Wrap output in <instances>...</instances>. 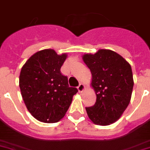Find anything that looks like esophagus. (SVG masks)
I'll use <instances>...</instances> for the list:
<instances>
[{"instance_id":"obj_1","label":"esophagus","mask_w":150,"mask_h":150,"mask_svg":"<svg viewBox=\"0 0 150 150\" xmlns=\"http://www.w3.org/2000/svg\"><path fill=\"white\" fill-rule=\"evenodd\" d=\"M77 89H78V90H79V92H80V93L83 92V91L84 90V89H85V86H84V84L80 83V85L77 86Z\"/></svg>"}]
</instances>
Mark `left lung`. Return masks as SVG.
Segmentation results:
<instances>
[{
	"instance_id": "8db88e82",
	"label": "left lung",
	"mask_w": 150,
	"mask_h": 150,
	"mask_svg": "<svg viewBox=\"0 0 150 150\" xmlns=\"http://www.w3.org/2000/svg\"><path fill=\"white\" fill-rule=\"evenodd\" d=\"M83 60L91 71V86L96 94L95 104L86 107L89 118L96 125L113 123L130 102L134 83L131 66L110 50L84 54Z\"/></svg>"
}]
</instances>
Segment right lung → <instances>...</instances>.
Returning <instances> with one entry per match:
<instances>
[{
    "label": "right lung",
    "instance_id": "obj_1",
    "mask_svg": "<svg viewBox=\"0 0 150 150\" xmlns=\"http://www.w3.org/2000/svg\"><path fill=\"white\" fill-rule=\"evenodd\" d=\"M67 57L46 49L31 56L21 69L22 97L30 114L40 122L52 123L61 120L78 92L69 86L67 76L60 72Z\"/></svg>",
    "mask_w": 150,
    "mask_h": 150
}]
</instances>
